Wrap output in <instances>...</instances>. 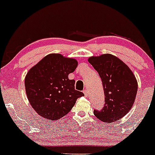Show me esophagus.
<instances>
[{
    "mask_svg": "<svg viewBox=\"0 0 155 155\" xmlns=\"http://www.w3.org/2000/svg\"><path fill=\"white\" fill-rule=\"evenodd\" d=\"M83 92H84V95L86 96V97H87V96H88L89 92H88V90H84V91H83Z\"/></svg>",
    "mask_w": 155,
    "mask_h": 155,
    "instance_id": "34e87169",
    "label": "esophagus"
}]
</instances>
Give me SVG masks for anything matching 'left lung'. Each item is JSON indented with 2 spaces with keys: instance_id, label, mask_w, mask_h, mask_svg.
I'll return each mask as SVG.
<instances>
[{
  "instance_id": "8db88e82",
  "label": "left lung",
  "mask_w": 155,
  "mask_h": 155,
  "mask_svg": "<svg viewBox=\"0 0 155 155\" xmlns=\"http://www.w3.org/2000/svg\"><path fill=\"white\" fill-rule=\"evenodd\" d=\"M88 62L100 75L103 82L105 106L95 110L97 119L106 123L120 120L132 108L138 91V82L130 68L114 55L92 56Z\"/></svg>"
}]
</instances>
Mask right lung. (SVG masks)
<instances>
[{
  "mask_svg": "<svg viewBox=\"0 0 155 155\" xmlns=\"http://www.w3.org/2000/svg\"><path fill=\"white\" fill-rule=\"evenodd\" d=\"M78 65L76 59L49 54L27 73L25 86L30 104L43 118L57 120L71 110L83 92L75 90L68 75Z\"/></svg>",
  "mask_w": 155,
  "mask_h": 155,
  "instance_id": "right-lung-1",
  "label": "right lung"
}]
</instances>
